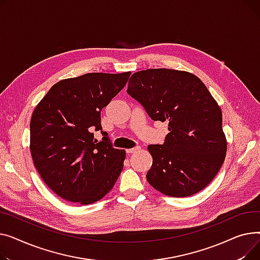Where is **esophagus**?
I'll return each instance as SVG.
<instances>
[{
    "mask_svg": "<svg viewBox=\"0 0 260 260\" xmlns=\"http://www.w3.org/2000/svg\"><path fill=\"white\" fill-rule=\"evenodd\" d=\"M140 149V147H135V148H132V149H127L126 150V152H127V153H133V152H135L136 150H139Z\"/></svg>",
    "mask_w": 260,
    "mask_h": 260,
    "instance_id": "34e87169",
    "label": "esophagus"
}]
</instances>
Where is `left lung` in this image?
Here are the masks:
<instances>
[{
	"instance_id": "8db88e82",
	"label": "left lung",
	"mask_w": 260,
	"mask_h": 260,
	"mask_svg": "<svg viewBox=\"0 0 260 260\" xmlns=\"http://www.w3.org/2000/svg\"><path fill=\"white\" fill-rule=\"evenodd\" d=\"M127 92L153 120L168 121L164 145H149L153 162L149 184L172 197L202 191L220 170L226 154L220 107L193 73L175 69L135 72Z\"/></svg>"
}]
</instances>
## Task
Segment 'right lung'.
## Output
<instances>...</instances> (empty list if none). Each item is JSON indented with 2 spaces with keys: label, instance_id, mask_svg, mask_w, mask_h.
Wrapping results in <instances>:
<instances>
[{
  "label": "right lung",
  "instance_id": "right-lung-1",
  "mask_svg": "<svg viewBox=\"0 0 260 260\" xmlns=\"http://www.w3.org/2000/svg\"><path fill=\"white\" fill-rule=\"evenodd\" d=\"M131 72L86 73L54 84L34 110L30 153L44 182L63 200L93 204L114 186L126 151L103 141L101 111L125 87Z\"/></svg>",
  "mask_w": 260,
  "mask_h": 260
}]
</instances>
